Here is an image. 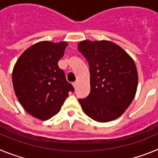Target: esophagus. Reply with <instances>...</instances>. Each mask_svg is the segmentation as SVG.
Instances as JSON below:
<instances>
[{
	"mask_svg": "<svg viewBox=\"0 0 158 158\" xmlns=\"http://www.w3.org/2000/svg\"><path fill=\"white\" fill-rule=\"evenodd\" d=\"M77 85H78L77 81L74 82V83H73V88H74V89H77Z\"/></svg>",
	"mask_w": 158,
	"mask_h": 158,
	"instance_id": "esophagus-1",
	"label": "esophagus"
}]
</instances>
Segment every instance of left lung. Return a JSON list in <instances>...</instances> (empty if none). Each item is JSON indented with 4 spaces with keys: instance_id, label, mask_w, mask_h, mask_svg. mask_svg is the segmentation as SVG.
<instances>
[{
    "instance_id": "1",
    "label": "left lung",
    "mask_w": 158,
    "mask_h": 158,
    "mask_svg": "<svg viewBox=\"0 0 158 158\" xmlns=\"http://www.w3.org/2000/svg\"><path fill=\"white\" fill-rule=\"evenodd\" d=\"M77 49L90 72V93L78 99L84 112L97 122L114 120L135 98L138 73L133 59L117 44L105 40H85Z\"/></svg>"
}]
</instances>
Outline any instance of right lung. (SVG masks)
Wrapping results in <instances>:
<instances>
[{"label":"right lung","mask_w":158,"mask_h":158,"mask_svg":"<svg viewBox=\"0 0 158 158\" xmlns=\"http://www.w3.org/2000/svg\"><path fill=\"white\" fill-rule=\"evenodd\" d=\"M67 46L65 42L35 43L20 55L13 68L18 100L27 113L41 120L56 115L68 93L74 91L58 65Z\"/></svg>","instance_id":"add662e5"}]
</instances>
